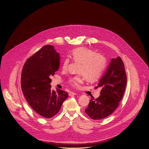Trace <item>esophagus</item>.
Wrapping results in <instances>:
<instances>
[{
  "instance_id": "esophagus-1",
  "label": "esophagus",
  "mask_w": 149,
  "mask_h": 149,
  "mask_svg": "<svg viewBox=\"0 0 149 149\" xmlns=\"http://www.w3.org/2000/svg\"><path fill=\"white\" fill-rule=\"evenodd\" d=\"M76 95V93H74V92H70L69 94V96H73V95Z\"/></svg>"
}]
</instances>
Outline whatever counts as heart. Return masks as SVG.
I'll use <instances>...</instances> for the list:
<instances>
[{"mask_svg":"<svg viewBox=\"0 0 149 149\" xmlns=\"http://www.w3.org/2000/svg\"><path fill=\"white\" fill-rule=\"evenodd\" d=\"M74 61L81 63L79 73L83 74L87 80L94 81L101 75L106 65L105 58L102 55L87 48L80 47L74 49L71 53ZM69 63V58L63 61L62 69L65 70ZM84 77L77 75L70 77L69 83L74 87H79L83 82Z\"/></svg>","mask_w":149,"mask_h":149,"instance_id":"obj_1","label":"heart"}]
</instances>
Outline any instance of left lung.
<instances>
[{
  "label": "left lung",
  "mask_w": 149,
  "mask_h": 149,
  "mask_svg": "<svg viewBox=\"0 0 149 149\" xmlns=\"http://www.w3.org/2000/svg\"><path fill=\"white\" fill-rule=\"evenodd\" d=\"M127 79L124 63L119 56L112 58L96 88H101L98 98H91L85 112L91 119L101 120L109 116L119 105Z\"/></svg>",
  "instance_id": "left-lung-1"
}]
</instances>
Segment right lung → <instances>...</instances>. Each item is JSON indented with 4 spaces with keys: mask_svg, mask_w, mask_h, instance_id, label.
<instances>
[{
    "mask_svg": "<svg viewBox=\"0 0 149 149\" xmlns=\"http://www.w3.org/2000/svg\"><path fill=\"white\" fill-rule=\"evenodd\" d=\"M60 57L54 46L46 45L29 58L22 68V89L26 101L39 115L50 118L68 96L65 91H51V75L58 69Z\"/></svg>",
    "mask_w": 149,
    "mask_h": 149,
    "instance_id": "1",
    "label": "right lung"
}]
</instances>
